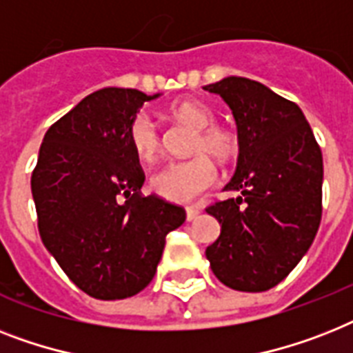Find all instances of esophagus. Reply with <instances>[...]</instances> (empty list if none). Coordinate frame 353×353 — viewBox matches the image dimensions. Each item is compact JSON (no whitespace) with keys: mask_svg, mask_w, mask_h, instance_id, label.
Listing matches in <instances>:
<instances>
[{"mask_svg":"<svg viewBox=\"0 0 353 353\" xmlns=\"http://www.w3.org/2000/svg\"><path fill=\"white\" fill-rule=\"evenodd\" d=\"M199 214H201L199 206H186V221H194Z\"/></svg>","mask_w":353,"mask_h":353,"instance_id":"34e87169","label":"esophagus"}]
</instances>
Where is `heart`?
<instances>
[{
    "label": "heart",
    "instance_id": "heart-1",
    "mask_svg": "<svg viewBox=\"0 0 353 353\" xmlns=\"http://www.w3.org/2000/svg\"><path fill=\"white\" fill-rule=\"evenodd\" d=\"M168 114L176 121L196 128L190 152L197 156L161 167L154 172L150 185L156 194L168 201L186 203L217 181V167L210 156L217 157L219 161H232L239 152V139L228 128L214 125L216 114L196 99L172 103ZM127 136L132 150L141 161H154L161 150V134L147 112H137L134 116Z\"/></svg>",
    "mask_w": 353,
    "mask_h": 353
}]
</instances>
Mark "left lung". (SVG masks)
Segmentation results:
<instances>
[{
  "label": "left lung",
  "mask_w": 353,
  "mask_h": 353,
  "mask_svg": "<svg viewBox=\"0 0 353 353\" xmlns=\"http://www.w3.org/2000/svg\"><path fill=\"white\" fill-rule=\"evenodd\" d=\"M203 88L232 108L239 137L237 170L225 186L239 196L206 206L221 225L206 259L228 288L270 290L317 234L323 154L301 108L265 85L230 76Z\"/></svg>",
  "instance_id": "1"
}]
</instances>
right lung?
I'll list each match as a JSON object with an SVG mask.
<instances>
[{
  "label": "right lung",
  "instance_id": "right-lung-1",
  "mask_svg": "<svg viewBox=\"0 0 353 353\" xmlns=\"http://www.w3.org/2000/svg\"><path fill=\"white\" fill-rule=\"evenodd\" d=\"M154 97L116 87L87 96L48 128L32 172L43 245L96 299L141 292L156 274L167 234L186 219L183 206L141 194L145 172L127 132Z\"/></svg>",
  "mask_w": 353,
  "mask_h": 353
}]
</instances>
